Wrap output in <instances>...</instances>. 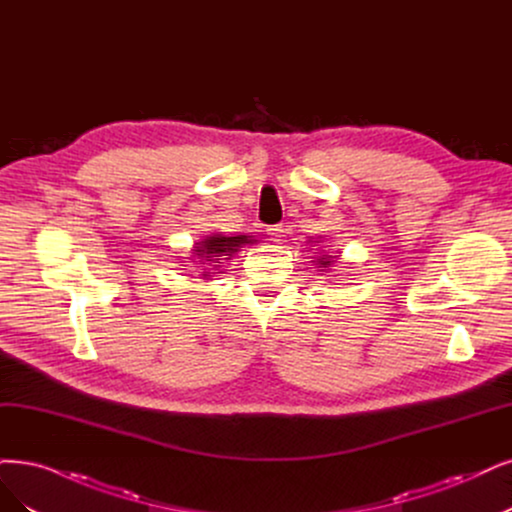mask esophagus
I'll list each match as a JSON object with an SVG mask.
<instances>
[{
  "label": "esophagus",
  "mask_w": 512,
  "mask_h": 512,
  "mask_svg": "<svg viewBox=\"0 0 512 512\" xmlns=\"http://www.w3.org/2000/svg\"><path fill=\"white\" fill-rule=\"evenodd\" d=\"M268 236H270V240H274V242H278L282 236H285V232H287V225L285 223H276V225H270L268 227Z\"/></svg>",
  "instance_id": "esophagus-1"
}]
</instances>
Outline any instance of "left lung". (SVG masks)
I'll use <instances>...</instances> for the list:
<instances>
[{"label":"left lung","instance_id":"left-lung-1","mask_svg":"<svg viewBox=\"0 0 512 512\" xmlns=\"http://www.w3.org/2000/svg\"><path fill=\"white\" fill-rule=\"evenodd\" d=\"M318 266H320V268H327V266H331V255H329V257H327V255L320 257V259H318Z\"/></svg>","mask_w":512,"mask_h":512}]
</instances>
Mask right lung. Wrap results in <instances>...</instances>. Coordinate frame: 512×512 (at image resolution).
<instances>
[{"instance_id": "add662e5", "label": "right lung", "mask_w": 512, "mask_h": 512, "mask_svg": "<svg viewBox=\"0 0 512 512\" xmlns=\"http://www.w3.org/2000/svg\"><path fill=\"white\" fill-rule=\"evenodd\" d=\"M249 242H253L249 236H221V234H215V236H208L202 242H198L200 246H196V257L206 261V263H211V266H215V263H221V259H232V255L238 253L240 246L249 244ZM202 276L206 278V272Z\"/></svg>"}]
</instances>
